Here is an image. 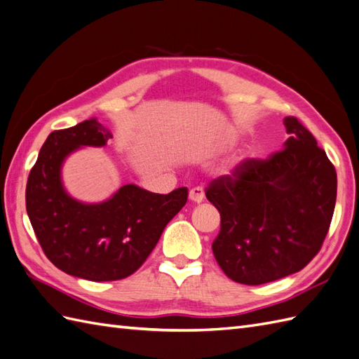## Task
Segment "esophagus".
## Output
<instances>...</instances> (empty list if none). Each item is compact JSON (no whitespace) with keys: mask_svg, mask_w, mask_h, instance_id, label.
I'll return each mask as SVG.
<instances>
[{"mask_svg":"<svg viewBox=\"0 0 359 359\" xmlns=\"http://www.w3.org/2000/svg\"><path fill=\"white\" fill-rule=\"evenodd\" d=\"M189 199L191 201V203H196V204L203 203V201H204V190H203V187H194V189H190V191H189Z\"/></svg>","mask_w":359,"mask_h":359,"instance_id":"obj_1","label":"esophagus"}]
</instances>
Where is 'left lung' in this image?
<instances>
[{"label": "left lung", "instance_id": "obj_1", "mask_svg": "<svg viewBox=\"0 0 359 359\" xmlns=\"http://www.w3.org/2000/svg\"><path fill=\"white\" fill-rule=\"evenodd\" d=\"M290 138L266 160H245L210 182L205 196L221 213L212 250L231 280L262 285L299 273L317 256L337 201V172L295 117Z\"/></svg>", "mask_w": 359, "mask_h": 359}]
</instances>
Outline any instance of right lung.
Returning a JSON list of instances; mask_svg holds the SVG:
<instances>
[{"label":"right lung","instance_id":"1","mask_svg":"<svg viewBox=\"0 0 359 359\" xmlns=\"http://www.w3.org/2000/svg\"><path fill=\"white\" fill-rule=\"evenodd\" d=\"M112 138L95 118L51 133L30 170L25 207L41 247L64 273L91 282L125 278L144 264L164 226L187 203V189L168 195L135 184L97 204L67 194L62 164L79 147H102Z\"/></svg>","mask_w":359,"mask_h":359}]
</instances>
